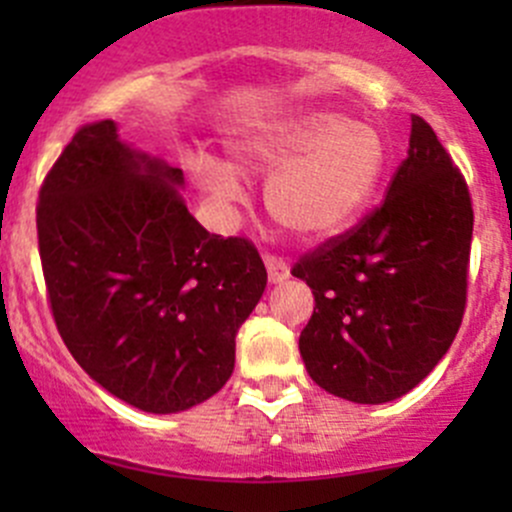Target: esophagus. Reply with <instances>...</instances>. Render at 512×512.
<instances>
[{
  "instance_id": "34e87169",
  "label": "esophagus",
  "mask_w": 512,
  "mask_h": 512,
  "mask_svg": "<svg viewBox=\"0 0 512 512\" xmlns=\"http://www.w3.org/2000/svg\"><path fill=\"white\" fill-rule=\"evenodd\" d=\"M265 265H267V277H270L272 285H280V282L289 280V265L282 260V257L270 255V252H267Z\"/></svg>"
}]
</instances>
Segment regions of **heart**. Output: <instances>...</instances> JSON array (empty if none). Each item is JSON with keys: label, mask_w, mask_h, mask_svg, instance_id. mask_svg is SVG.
<instances>
[{"label": "heart", "mask_w": 512, "mask_h": 512, "mask_svg": "<svg viewBox=\"0 0 512 512\" xmlns=\"http://www.w3.org/2000/svg\"><path fill=\"white\" fill-rule=\"evenodd\" d=\"M230 165L198 156L193 178L215 200L240 195V175H267L272 218L307 237L352 223L381 183L386 146L374 126L339 113L307 111L265 118L227 148Z\"/></svg>", "instance_id": "b5f03b06"}]
</instances>
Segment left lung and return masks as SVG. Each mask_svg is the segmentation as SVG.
<instances>
[{"label":"left lung","instance_id":"1","mask_svg":"<svg viewBox=\"0 0 512 512\" xmlns=\"http://www.w3.org/2000/svg\"><path fill=\"white\" fill-rule=\"evenodd\" d=\"M471 237L466 178L433 128L411 116L409 153L384 203L292 267L314 294L299 334L314 384L384 404L426 379L463 322Z\"/></svg>","mask_w":512,"mask_h":512}]
</instances>
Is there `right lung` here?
Segmentation results:
<instances>
[{
    "label": "right lung",
    "mask_w": 512,
    "mask_h": 512,
    "mask_svg": "<svg viewBox=\"0 0 512 512\" xmlns=\"http://www.w3.org/2000/svg\"><path fill=\"white\" fill-rule=\"evenodd\" d=\"M183 170L86 123L46 173L36 232L56 329L81 369L126 404L175 414L218 394L267 270L247 237L210 235Z\"/></svg>",
    "instance_id": "add662e5"
}]
</instances>
